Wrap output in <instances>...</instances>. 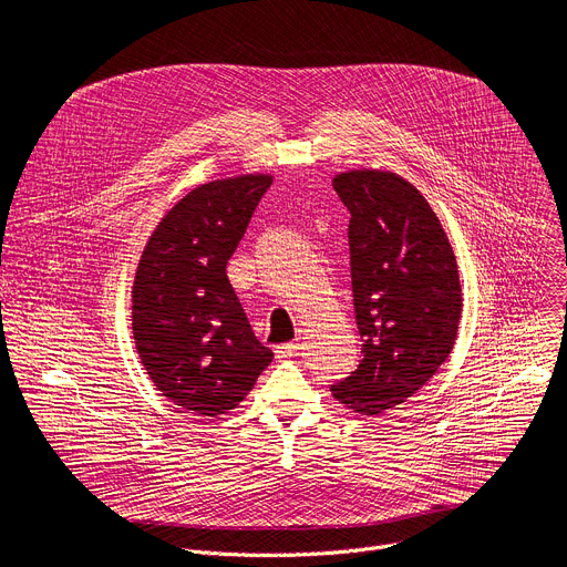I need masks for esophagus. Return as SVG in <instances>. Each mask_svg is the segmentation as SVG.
Wrapping results in <instances>:
<instances>
[{
  "label": "esophagus",
  "instance_id": "34e87169",
  "mask_svg": "<svg viewBox=\"0 0 567 567\" xmlns=\"http://www.w3.org/2000/svg\"><path fill=\"white\" fill-rule=\"evenodd\" d=\"M298 350H300V343H298V341L280 343V346H276V357H278V359H291V357L298 354Z\"/></svg>",
  "mask_w": 567,
  "mask_h": 567
}]
</instances>
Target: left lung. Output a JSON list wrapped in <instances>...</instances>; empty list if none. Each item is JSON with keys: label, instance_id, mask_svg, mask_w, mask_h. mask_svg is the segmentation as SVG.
Instances as JSON below:
<instances>
[{"label": "left lung", "instance_id": "8db88e82", "mask_svg": "<svg viewBox=\"0 0 567 567\" xmlns=\"http://www.w3.org/2000/svg\"><path fill=\"white\" fill-rule=\"evenodd\" d=\"M350 210V269L359 368L332 394L379 417L409 401L453 352L462 287L453 247L426 197L390 171H348L332 179Z\"/></svg>", "mask_w": 567, "mask_h": 567}]
</instances>
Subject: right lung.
<instances>
[{
  "label": "right lung",
  "instance_id": "obj_1",
  "mask_svg": "<svg viewBox=\"0 0 567 567\" xmlns=\"http://www.w3.org/2000/svg\"><path fill=\"white\" fill-rule=\"evenodd\" d=\"M271 182L256 173L193 188L156 224L136 267L138 359L161 394L199 417L237 409L274 359L226 276Z\"/></svg>",
  "mask_w": 567,
  "mask_h": 567
}]
</instances>
